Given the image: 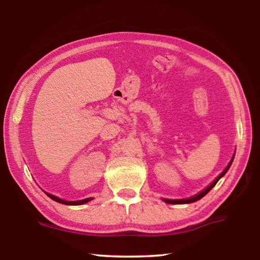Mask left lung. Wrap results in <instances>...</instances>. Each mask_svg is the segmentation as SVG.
Instances as JSON below:
<instances>
[{
    "instance_id": "1",
    "label": "left lung",
    "mask_w": 260,
    "mask_h": 260,
    "mask_svg": "<svg viewBox=\"0 0 260 260\" xmlns=\"http://www.w3.org/2000/svg\"><path fill=\"white\" fill-rule=\"evenodd\" d=\"M233 157H235V156H233ZM233 157H232V160L230 161V164H229L228 167L224 169V171H223L222 174H221L220 176H218V177L216 178V179H215L214 181H213L210 186H208L207 188H205V189L203 190L202 192H200V194H197V195L192 196V197H190V198H186V200H164V201H165L166 203H168V204H187V203H192V202H196V201H198V200H201L202 197H204V196L207 194V192L210 191V190L212 189V188L216 185V182H217L218 180H220V178L223 177V176H224V175L226 174V171L229 170V168H230V166L232 165Z\"/></svg>"
}]
</instances>
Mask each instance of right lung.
Segmentation results:
<instances>
[{"instance_id":"add662e5","label":"right lung","mask_w":260,"mask_h":260,"mask_svg":"<svg viewBox=\"0 0 260 260\" xmlns=\"http://www.w3.org/2000/svg\"><path fill=\"white\" fill-rule=\"evenodd\" d=\"M46 194H47V192H46ZM47 196H48V197H50V198H52L53 201L57 202V203H60V204H65V205H81V204H84V203H88L89 201L92 200V198L90 197V198H85V200H82V201L69 202V201H63V200H60V198L56 197V196H54V195H50V194H47Z\"/></svg>"}]
</instances>
